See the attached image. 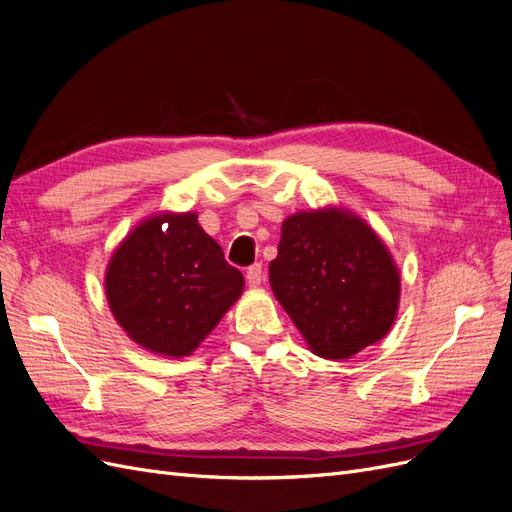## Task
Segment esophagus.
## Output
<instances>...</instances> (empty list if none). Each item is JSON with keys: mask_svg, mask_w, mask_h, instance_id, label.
Segmentation results:
<instances>
[{"mask_svg": "<svg viewBox=\"0 0 512 512\" xmlns=\"http://www.w3.org/2000/svg\"><path fill=\"white\" fill-rule=\"evenodd\" d=\"M245 280H247V284H250L252 288L260 286V282H262V265H260V262H256V265H252L250 269H247Z\"/></svg>", "mask_w": 512, "mask_h": 512, "instance_id": "34e87169", "label": "esophagus"}]
</instances>
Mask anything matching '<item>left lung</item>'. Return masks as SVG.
I'll return each mask as SVG.
<instances>
[{"label":"left lung","mask_w":512,"mask_h":512,"mask_svg":"<svg viewBox=\"0 0 512 512\" xmlns=\"http://www.w3.org/2000/svg\"><path fill=\"white\" fill-rule=\"evenodd\" d=\"M277 301L324 359L348 356L389 333L399 273L384 243L354 215L297 213L282 224L269 265Z\"/></svg>","instance_id":"obj_1"}]
</instances>
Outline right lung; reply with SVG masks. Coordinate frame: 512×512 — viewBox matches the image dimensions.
<instances>
[{
  "label": "right lung",
  "mask_w": 512,
  "mask_h": 512,
  "mask_svg": "<svg viewBox=\"0 0 512 512\" xmlns=\"http://www.w3.org/2000/svg\"><path fill=\"white\" fill-rule=\"evenodd\" d=\"M243 290L222 247L196 213L156 215L123 241L106 271L111 312L136 344L164 356L190 354Z\"/></svg>",
  "instance_id": "add662e5"
}]
</instances>
